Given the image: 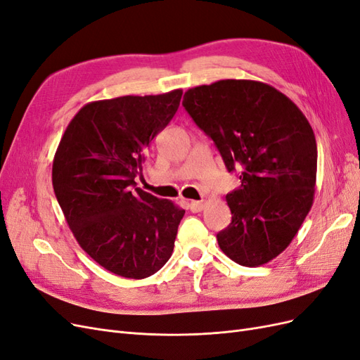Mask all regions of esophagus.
Masks as SVG:
<instances>
[{"mask_svg":"<svg viewBox=\"0 0 360 360\" xmlns=\"http://www.w3.org/2000/svg\"><path fill=\"white\" fill-rule=\"evenodd\" d=\"M189 209L192 213H198L204 209V202L202 201H191L189 202Z\"/></svg>","mask_w":360,"mask_h":360,"instance_id":"esophagus-1","label":"esophagus"}]
</instances>
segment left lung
I'll return each instance as SVG.
<instances>
[{
	"instance_id": "1",
	"label": "left lung",
	"mask_w": 360,
	"mask_h": 360,
	"mask_svg": "<svg viewBox=\"0 0 360 360\" xmlns=\"http://www.w3.org/2000/svg\"><path fill=\"white\" fill-rule=\"evenodd\" d=\"M183 106L213 139L226 169L243 168L226 195L231 224L217 233L237 264L263 266L297 234L314 202L317 143L303 112L274 86L222 79L184 93Z\"/></svg>"
}]
</instances>
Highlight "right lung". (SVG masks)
Listing matches in <instances>:
<instances>
[{"label": "right lung", "instance_id": "add662e5", "mask_svg": "<svg viewBox=\"0 0 360 360\" xmlns=\"http://www.w3.org/2000/svg\"><path fill=\"white\" fill-rule=\"evenodd\" d=\"M181 94L86 103L53 156V192L76 242L118 276H151L172 254L184 210L133 188L148 144L177 112Z\"/></svg>", "mask_w": 360, "mask_h": 360}]
</instances>
